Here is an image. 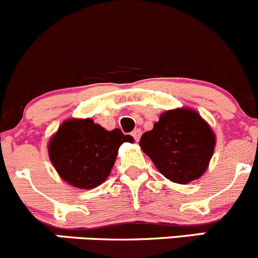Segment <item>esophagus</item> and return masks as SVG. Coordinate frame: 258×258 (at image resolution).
Instances as JSON below:
<instances>
[{
  "label": "esophagus",
  "instance_id": "esophagus-1",
  "mask_svg": "<svg viewBox=\"0 0 258 258\" xmlns=\"http://www.w3.org/2000/svg\"><path fill=\"white\" fill-rule=\"evenodd\" d=\"M132 136H134V139H135V141H139L140 140V137H141V130H134V131H132Z\"/></svg>",
  "mask_w": 258,
  "mask_h": 258
}]
</instances>
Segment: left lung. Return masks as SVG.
Wrapping results in <instances>:
<instances>
[{
  "mask_svg": "<svg viewBox=\"0 0 258 258\" xmlns=\"http://www.w3.org/2000/svg\"><path fill=\"white\" fill-rule=\"evenodd\" d=\"M142 151L170 181L187 184L208 167L216 146L211 126L189 108L166 111L140 140Z\"/></svg>",
  "mask_w": 258,
  "mask_h": 258,
  "instance_id": "1",
  "label": "left lung"
}]
</instances>
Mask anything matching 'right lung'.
Returning a JSON list of instances; mask_svg holds the SVG:
<instances>
[{"label":"right lung","instance_id":"obj_1","mask_svg":"<svg viewBox=\"0 0 258 258\" xmlns=\"http://www.w3.org/2000/svg\"><path fill=\"white\" fill-rule=\"evenodd\" d=\"M134 137L121 130L107 131L93 119H67L49 142V157L64 181L93 189L111 174L118 149Z\"/></svg>","mask_w":258,"mask_h":258}]
</instances>
